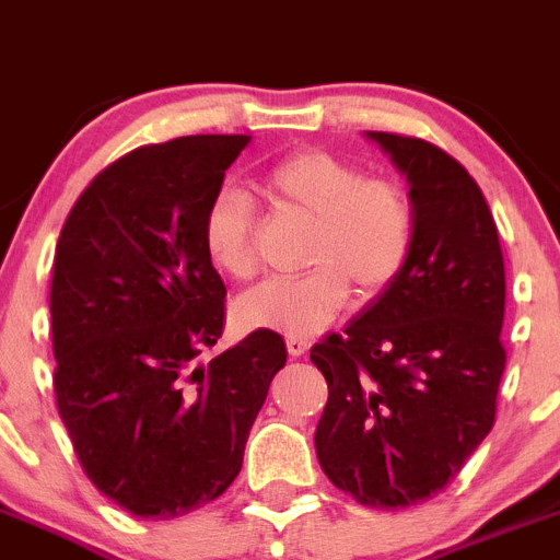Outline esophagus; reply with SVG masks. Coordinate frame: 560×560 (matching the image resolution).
I'll return each mask as SVG.
<instances>
[{"mask_svg": "<svg viewBox=\"0 0 560 560\" xmlns=\"http://www.w3.org/2000/svg\"><path fill=\"white\" fill-rule=\"evenodd\" d=\"M310 339L306 337H287V351H290V357H304L306 351H310Z\"/></svg>", "mask_w": 560, "mask_h": 560, "instance_id": "34e87169", "label": "esophagus"}]
</instances>
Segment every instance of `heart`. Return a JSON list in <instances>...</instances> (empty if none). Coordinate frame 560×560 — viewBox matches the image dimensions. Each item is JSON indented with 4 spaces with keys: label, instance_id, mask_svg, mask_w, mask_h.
<instances>
[{
    "label": "heart",
    "instance_id": "1",
    "mask_svg": "<svg viewBox=\"0 0 560 560\" xmlns=\"http://www.w3.org/2000/svg\"><path fill=\"white\" fill-rule=\"evenodd\" d=\"M259 190L279 212L306 218L304 265L298 276H276L237 301L245 328L312 337L339 315L351 284L378 295L395 284L417 245V207L409 187L392 176H368L357 162L320 149L276 160ZM201 245L212 268L232 279L254 276L256 232L248 196L223 187L201 215Z\"/></svg>",
    "mask_w": 560,
    "mask_h": 560
}]
</instances>
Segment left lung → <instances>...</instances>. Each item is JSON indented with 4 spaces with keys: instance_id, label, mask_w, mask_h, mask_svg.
I'll return each mask as SVG.
<instances>
[{
    "instance_id": "1",
    "label": "left lung",
    "mask_w": 560,
    "mask_h": 560,
    "mask_svg": "<svg viewBox=\"0 0 560 560\" xmlns=\"http://www.w3.org/2000/svg\"><path fill=\"white\" fill-rule=\"evenodd\" d=\"M411 185V262L342 334L312 348L328 381L315 447L337 489L370 509L431 500L492 431L505 370L498 223L456 156L373 132Z\"/></svg>"
}]
</instances>
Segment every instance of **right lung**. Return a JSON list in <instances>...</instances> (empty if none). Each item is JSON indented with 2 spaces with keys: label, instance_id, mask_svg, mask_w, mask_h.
Here are the masks:
<instances>
[{
  "label": "right lung",
  "instance_id": "1",
  "mask_svg": "<svg viewBox=\"0 0 560 560\" xmlns=\"http://www.w3.org/2000/svg\"><path fill=\"white\" fill-rule=\"evenodd\" d=\"M250 143L190 135L129 151L93 176L51 268L55 398L98 492L143 520L221 498L270 381L281 334L259 328L209 364L226 284L203 254V207Z\"/></svg>",
  "mask_w": 560,
  "mask_h": 560
}]
</instances>
